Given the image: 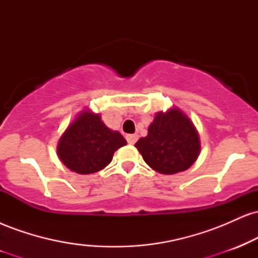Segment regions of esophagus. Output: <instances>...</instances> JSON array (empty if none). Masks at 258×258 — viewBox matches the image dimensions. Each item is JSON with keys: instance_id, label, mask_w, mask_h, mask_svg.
Returning <instances> with one entry per match:
<instances>
[{"instance_id": "1", "label": "esophagus", "mask_w": 258, "mask_h": 258, "mask_svg": "<svg viewBox=\"0 0 258 258\" xmlns=\"http://www.w3.org/2000/svg\"><path fill=\"white\" fill-rule=\"evenodd\" d=\"M126 139H127V142H128L130 144H135L136 142H137L138 136L137 135H127Z\"/></svg>"}]
</instances>
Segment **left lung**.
<instances>
[{
	"label": "left lung",
	"mask_w": 258,
	"mask_h": 258,
	"mask_svg": "<svg viewBox=\"0 0 258 258\" xmlns=\"http://www.w3.org/2000/svg\"><path fill=\"white\" fill-rule=\"evenodd\" d=\"M144 161L162 174H174L188 170L200 154V139L193 122L172 108L160 111L148 127V136L135 144Z\"/></svg>",
	"instance_id": "1"
}]
</instances>
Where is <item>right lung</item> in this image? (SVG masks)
Here are the masks:
<instances>
[{
	"label": "right lung",
	"instance_id": "add662e5",
	"mask_svg": "<svg viewBox=\"0 0 258 258\" xmlns=\"http://www.w3.org/2000/svg\"><path fill=\"white\" fill-rule=\"evenodd\" d=\"M126 144L121 133L108 128L99 114L84 110L61 135L57 153L70 171L88 174L108 166L114 153Z\"/></svg>",
	"mask_w": 258,
	"mask_h": 258
}]
</instances>
